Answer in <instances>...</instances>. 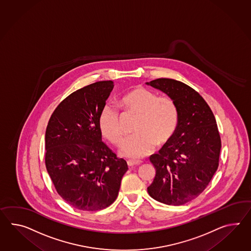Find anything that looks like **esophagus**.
Masks as SVG:
<instances>
[{
  "instance_id": "obj_1",
  "label": "esophagus",
  "mask_w": 251,
  "mask_h": 251,
  "mask_svg": "<svg viewBox=\"0 0 251 251\" xmlns=\"http://www.w3.org/2000/svg\"><path fill=\"white\" fill-rule=\"evenodd\" d=\"M127 163L129 167H133V166L140 165L141 163V160H134V159H128L127 160Z\"/></svg>"
}]
</instances>
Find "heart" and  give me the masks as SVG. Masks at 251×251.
Listing matches in <instances>:
<instances>
[{
    "label": "heart",
    "instance_id": "heart-1",
    "mask_svg": "<svg viewBox=\"0 0 251 251\" xmlns=\"http://www.w3.org/2000/svg\"><path fill=\"white\" fill-rule=\"evenodd\" d=\"M128 113L138 115L134 125L136 134L123 142L121 154L130 159H141L152 152L157 145L171 140L177 128L178 112L176 102L169 96H159L142 86L126 92L119 100ZM99 125L104 137L119 145L123 140V130L118 110L106 104L99 115Z\"/></svg>",
    "mask_w": 251,
    "mask_h": 251
}]
</instances>
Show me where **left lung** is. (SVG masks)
I'll use <instances>...</instances> for the list:
<instances>
[{"mask_svg": "<svg viewBox=\"0 0 251 251\" xmlns=\"http://www.w3.org/2000/svg\"><path fill=\"white\" fill-rule=\"evenodd\" d=\"M166 93L177 105L176 130L150 160L156 169L150 196L179 206L207 188L219 167L221 140L211 109L201 94L181 81L160 78L146 82Z\"/></svg>", "mask_w": 251, "mask_h": 251, "instance_id": "8db88e82", "label": "left lung"}]
</instances>
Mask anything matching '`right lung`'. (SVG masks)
Wrapping results in <instances>:
<instances>
[{"mask_svg":"<svg viewBox=\"0 0 251 251\" xmlns=\"http://www.w3.org/2000/svg\"><path fill=\"white\" fill-rule=\"evenodd\" d=\"M103 80L73 92L57 106L45 133V165L58 194L72 207H109L128 171L126 160L101 141L99 115L113 89Z\"/></svg>","mask_w":251,"mask_h":251,"instance_id":"add662e5","label":"right lung"}]
</instances>
